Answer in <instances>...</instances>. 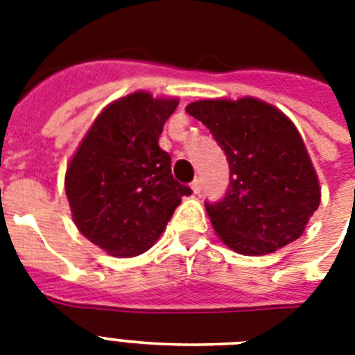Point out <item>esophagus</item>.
Here are the masks:
<instances>
[{"label": "esophagus", "mask_w": 355, "mask_h": 355, "mask_svg": "<svg viewBox=\"0 0 355 355\" xmlns=\"http://www.w3.org/2000/svg\"><path fill=\"white\" fill-rule=\"evenodd\" d=\"M191 189H193V193H195V195H198V193L202 191V182L198 180V178L191 182Z\"/></svg>", "instance_id": "esophagus-1"}]
</instances>
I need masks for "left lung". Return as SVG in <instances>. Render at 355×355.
Listing matches in <instances>:
<instances>
[{
    "label": "left lung",
    "instance_id": "1",
    "mask_svg": "<svg viewBox=\"0 0 355 355\" xmlns=\"http://www.w3.org/2000/svg\"><path fill=\"white\" fill-rule=\"evenodd\" d=\"M186 112L209 128L227 157V193L205 202L220 240L240 254L261 256L302 236L321 189L291 119L254 97L196 101Z\"/></svg>",
    "mask_w": 355,
    "mask_h": 355
}]
</instances>
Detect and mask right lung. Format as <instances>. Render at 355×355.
Instances as JSON below:
<instances>
[{"mask_svg":"<svg viewBox=\"0 0 355 355\" xmlns=\"http://www.w3.org/2000/svg\"><path fill=\"white\" fill-rule=\"evenodd\" d=\"M178 99L135 92L108 104L68 164L64 189L77 229L110 256L148 251L191 189L171 175L160 150Z\"/></svg>","mask_w":355,"mask_h":355,"instance_id":"right-lung-1","label":"right lung"}]
</instances>
